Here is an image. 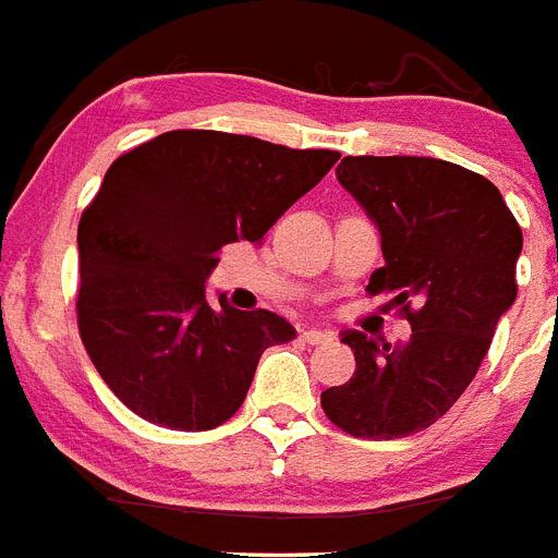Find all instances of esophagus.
Masks as SVG:
<instances>
[{
	"label": "esophagus",
	"mask_w": 558,
	"mask_h": 558,
	"mask_svg": "<svg viewBox=\"0 0 558 558\" xmlns=\"http://www.w3.org/2000/svg\"><path fill=\"white\" fill-rule=\"evenodd\" d=\"M302 340L310 343V347H315V343H327V340H332V332H324V329H304Z\"/></svg>",
	"instance_id": "esophagus-1"
}]
</instances>
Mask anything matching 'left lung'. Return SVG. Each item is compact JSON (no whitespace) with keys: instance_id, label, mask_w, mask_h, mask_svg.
<instances>
[{"instance_id":"left-lung-1","label":"left lung","mask_w":558,"mask_h":558,"mask_svg":"<svg viewBox=\"0 0 558 558\" xmlns=\"http://www.w3.org/2000/svg\"><path fill=\"white\" fill-rule=\"evenodd\" d=\"M335 175L379 231L386 265L366 290L393 295L411 338L347 329L357 368L322 393V408L357 438H405L445 416L481 368L517 299L522 231L500 190L452 161L347 156Z\"/></svg>"}]
</instances>
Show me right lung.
<instances>
[{
	"mask_svg": "<svg viewBox=\"0 0 558 558\" xmlns=\"http://www.w3.org/2000/svg\"><path fill=\"white\" fill-rule=\"evenodd\" d=\"M340 153L220 131H167L108 167L77 226V327L122 405L170 430H211L243 405L268 347L295 338L270 310H220L206 279L229 243H259Z\"/></svg>",
	"mask_w": 558,
	"mask_h": 558,
	"instance_id": "add662e5",
	"label": "right lung"
}]
</instances>
